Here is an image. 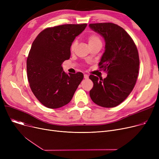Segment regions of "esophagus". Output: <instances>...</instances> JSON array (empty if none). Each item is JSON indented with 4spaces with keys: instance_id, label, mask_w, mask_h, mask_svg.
<instances>
[{
    "instance_id": "1",
    "label": "esophagus",
    "mask_w": 159,
    "mask_h": 159,
    "mask_svg": "<svg viewBox=\"0 0 159 159\" xmlns=\"http://www.w3.org/2000/svg\"><path fill=\"white\" fill-rule=\"evenodd\" d=\"M84 79H88V77H89V76H88V75H87V74H84Z\"/></svg>"
}]
</instances>
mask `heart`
Listing matches in <instances>:
<instances>
[{
    "label": "heart",
    "mask_w": 159,
    "mask_h": 159,
    "mask_svg": "<svg viewBox=\"0 0 159 159\" xmlns=\"http://www.w3.org/2000/svg\"><path fill=\"white\" fill-rule=\"evenodd\" d=\"M88 40L89 46L93 45L97 43H101V40L100 37L97 34V33H91L88 36ZM77 45V41L74 40L71 44L70 50L72 52L74 50L75 46Z\"/></svg>",
    "instance_id": "obj_1"
}]
</instances>
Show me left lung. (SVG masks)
Masks as SVG:
<instances>
[{"label": "left lung", "instance_id": "left-lung-1", "mask_svg": "<svg viewBox=\"0 0 159 159\" xmlns=\"http://www.w3.org/2000/svg\"><path fill=\"white\" fill-rule=\"evenodd\" d=\"M89 26L104 38L105 52L98 68L107 74L104 79L89 75L93 82L89 95L100 106L115 107L128 97L136 84L140 64L138 50L132 38L117 24L103 22Z\"/></svg>", "mask_w": 159, "mask_h": 159}]
</instances>
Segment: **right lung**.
I'll use <instances>...</instances> for the list:
<instances>
[{
  "instance_id": "add662e5",
  "label": "right lung",
  "mask_w": 159,
  "mask_h": 159,
  "mask_svg": "<svg viewBox=\"0 0 159 159\" xmlns=\"http://www.w3.org/2000/svg\"><path fill=\"white\" fill-rule=\"evenodd\" d=\"M87 24H63L42 31L32 43L27 58L28 80L33 93L44 106L56 109L68 104L84 78L69 75L62 64L70 57V46Z\"/></svg>"
}]
</instances>
